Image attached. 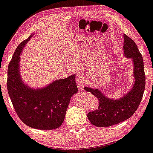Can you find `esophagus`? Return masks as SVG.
Returning a JSON list of instances; mask_svg holds the SVG:
<instances>
[{"label":"esophagus","instance_id":"esophagus-1","mask_svg":"<svg viewBox=\"0 0 153 153\" xmlns=\"http://www.w3.org/2000/svg\"><path fill=\"white\" fill-rule=\"evenodd\" d=\"M85 79L83 76H80L78 78V79L76 80V84L77 86L79 88V91H84V86H85Z\"/></svg>","mask_w":153,"mask_h":153}]
</instances>
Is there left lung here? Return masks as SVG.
<instances>
[{
  "label": "left lung",
  "instance_id": "8db88e82",
  "mask_svg": "<svg viewBox=\"0 0 153 153\" xmlns=\"http://www.w3.org/2000/svg\"><path fill=\"white\" fill-rule=\"evenodd\" d=\"M124 56L131 59L133 64L134 83L130 91L117 99L105 96L99 89L88 86L85 90L90 92L99 100V107L87 114L92 125L106 127L125 121L134 113L139 107L145 88V74L143 56L137 45L129 37L123 34Z\"/></svg>",
  "mask_w": 153,
  "mask_h": 153
}]
</instances>
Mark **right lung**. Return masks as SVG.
<instances>
[{"mask_svg":"<svg viewBox=\"0 0 153 153\" xmlns=\"http://www.w3.org/2000/svg\"><path fill=\"white\" fill-rule=\"evenodd\" d=\"M33 36L18 46L9 63L8 93L25 125L36 129L53 130L62 125L71 97L78 93L75 75L54 80L42 88H33L25 84L20 73V55Z\"/></svg>","mask_w":153,"mask_h":153,"instance_id":"add662e5","label":"right lung"}]
</instances>
